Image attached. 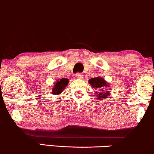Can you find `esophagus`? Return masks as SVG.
<instances>
[{
	"instance_id": "esophagus-1",
	"label": "esophagus",
	"mask_w": 154,
	"mask_h": 154,
	"mask_svg": "<svg viewBox=\"0 0 154 154\" xmlns=\"http://www.w3.org/2000/svg\"><path fill=\"white\" fill-rule=\"evenodd\" d=\"M75 77H77V78L82 79L83 78V74H82V73H77L75 75Z\"/></svg>"
}]
</instances>
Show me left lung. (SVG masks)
I'll return each mask as SVG.
<instances>
[{"mask_svg": "<svg viewBox=\"0 0 154 154\" xmlns=\"http://www.w3.org/2000/svg\"><path fill=\"white\" fill-rule=\"evenodd\" d=\"M89 83L91 85V86L93 88L98 90V92H97V99H105L108 97L110 95V92L107 91L110 88V85L107 84V82L105 80L103 77H97L91 78L89 79Z\"/></svg>", "mask_w": 154, "mask_h": 154, "instance_id": "8db88e82", "label": "left lung"}]
</instances>
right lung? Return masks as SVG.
Segmentation results:
<instances>
[{
	"label": "right lung",
	"mask_w": 154,
	"mask_h": 154,
	"mask_svg": "<svg viewBox=\"0 0 154 154\" xmlns=\"http://www.w3.org/2000/svg\"><path fill=\"white\" fill-rule=\"evenodd\" d=\"M69 82V79H61L59 80H57L56 82L54 83V85L53 86L52 92L51 93L54 95H59L62 92L64 88H66V85H68Z\"/></svg>",
	"instance_id": "obj_1"
}]
</instances>
